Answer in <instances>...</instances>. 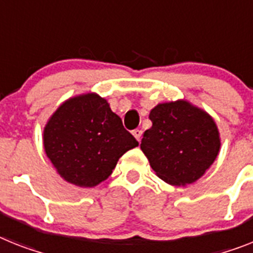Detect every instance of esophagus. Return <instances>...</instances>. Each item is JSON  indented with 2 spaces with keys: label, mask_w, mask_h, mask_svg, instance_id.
Instances as JSON below:
<instances>
[{
  "label": "esophagus",
  "mask_w": 253,
  "mask_h": 253,
  "mask_svg": "<svg viewBox=\"0 0 253 253\" xmlns=\"http://www.w3.org/2000/svg\"><path fill=\"white\" fill-rule=\"evenodd\" d=\"M132 135L135 136V139H136L137 141H140V139H141V135H143V131L139 130V128H136V130L132 131Z\"/></svg>",
  "instance_id": "obj_1"
}]
</instances>
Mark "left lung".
Wrapping results in <instances>:
<instances>
[{"mask_svg":"<svg viewBox=\"0 0 253 253\" xmlns=\"http://www.w3.org/2000/svg\"><path fill=\"white\" fill-rule=\"evenodd\" d=\"M152 127L140 148L156 175L169 185L185 186L201 179L220 152L215 121L188 100L161 103L149 113Z\"/></svg>","mask_w":253,"mask_h":253,"instance_id":"1","label":"left lung"}]
</instances>
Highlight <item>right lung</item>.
Instances as JSON below:
<instances>
[{
    "label": "right lung",
    "instance_id": "obj_1",
    "mask_svg": "<svg viewBox=\"0 0 253 253\" xmlns=\"http://www.w3.org/2000/svg\"><path fill=\"white\" fill-rule=\"evenodd\" d=\"M137 145L109 103L95 92L65 100L43 128L46 156L65 181L80 188L107 180L118 159Z\"/></svg>",
    "mask_w": 253,
    "mask_h": 253
}]
</instances>
